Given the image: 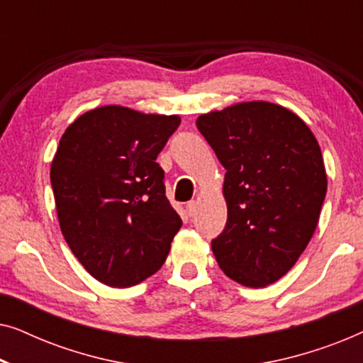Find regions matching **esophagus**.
Wrapping results in <instances>:
<instances>
[{
  "mask_svg": "<svg viewBox=\"0 0 363 363\" xmlns=\"http://www.w3.org/2000/svg\"><path fill=\"white\" fill-rule=\"evenodd\" d=\"M186 213L190 216H195L196 215V201H188L186 203Z\"/></svg>",
  "mask_w": 363,
  "mask_h": 363,
  "instance_id": "esophagus-1",
  "label": "esophagus"
}]
</instances>
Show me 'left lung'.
I'll return each mask as SVG.
<instances>
[{"label":"left lung","instance_id":"1","mask_svg":"<svg viewBox=\"0 0 363 363\" xmlns=\"http://www.w3.org/2000/svg\"><path fill=\"white\" fill-rule=\"evenodd\" d=\"M196 127L226 170L228 220L213 255L233 281L269 286L296 264L319 221L327 191L319 143L296 113L262 101L203 113Z\"/></svg>","mask_w":363,"mask_h":363}]
</instances>
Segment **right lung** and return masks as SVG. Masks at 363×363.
<instances>
[{
  "instance_id": "add662e5",
  "label": "right lung",
  "mask_w": 363,
  "mask_h": 363,
  "mask_svg": "<svg viewBox=\"0 0 363 363\" xmlns=\"http://www.w3.org/2000/svg\"><path fill=\"white\" fill-rule=\"evenodd\" d=\"M178 116L121 106L89 111L66 128L51 163L59 226L97 281L130 287L165 262L182 218L157 163Z\"/></svg>"
}]
</instances>
